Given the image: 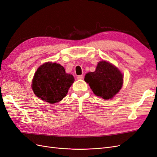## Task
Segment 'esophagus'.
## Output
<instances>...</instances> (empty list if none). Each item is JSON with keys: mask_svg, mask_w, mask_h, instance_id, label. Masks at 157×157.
<instances>
[{"mask_svg": "<svg viewBox=\"0 0 157 157\" xmlns=\"http://www.w3.org/2000/svg\"><path fill=\"white\" fill-rule=\"evenodd\" d=\"M84 78V75H78L77 77V79L78 80H81V79H83Z\"/></svg>", "mask_w": 157, "mask_h": 157, "instance_id": "34e87169", "label": "esophagus"}]
</instances>
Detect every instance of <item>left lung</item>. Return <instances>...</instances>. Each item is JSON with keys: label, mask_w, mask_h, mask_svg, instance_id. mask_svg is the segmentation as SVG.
Listing matches in <instances>:
<instances>
[{"label": "left lung", "mask_w": 157, "mask_h": 157, "mask_svg": "<svg viewBox=\"0 0 157 157\" xmlns=\"http://www.w3.org/2000/svg\"><path fill=\"white\" fill-rule=\"evenodd\" d=\"M123 80L119 69L106 61L99 62L95 71L87 73L84 78L93 92L104 99H111L118 93Z\"/></svg>", "instance_id": "obj_1"}]
</instances>
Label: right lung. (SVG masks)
I'll list each match as a JSON object with an SVG mask.
<instances>
[{
	"label": "right lung",
	"instance_id": "1",
	"mask_svg": "<svg viewBox=\"0 0 157 157\" xmlns=\"http://www.w3.org/2000/svg\"><path fill=\"white\" fill-rule=\"evenodd\" d=\"M73 81V75L67 74L63 66L48 62L37 69L32 87L37 97L53 104L66 96Z\"/></svg>",
	"mask_w": 157,
	"mask_h": 157
}]
</instances>
